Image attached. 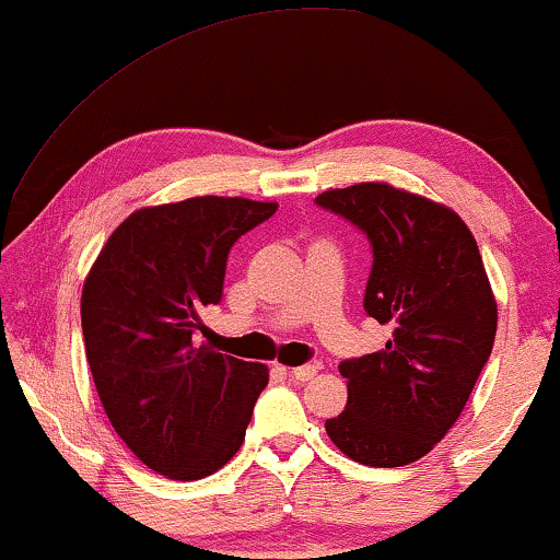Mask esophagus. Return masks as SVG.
<instances>
[{
	"label": "esophagus",
	"instance_id": "obj_1",
	"mask_svg": "<svg viewBox=\"0 0 560 560\" xmlns=\"http://www.w3.org/2000/svg\"><path fill=\"white\" fill-rule=\"evenodd\" d=\"M317 370H319L317 365H299V368H291L289 375L294 377V381H302L304 383V381H312V377L317 375Z\"/></svg>",
	"mask_w": 560,
	"mask_h": 560
}]
</instances>
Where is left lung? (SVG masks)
I'll return each mask as SVG.
<instances>
[{
  "label": "left lung",
  "instance_id": "obj_1",
  "mask_svg": "<svg viewBox=\"0 0 560 560\" xmlns=\"http://www.w3.org/2000/svg\"><path fill=\"white\" fill-rule=\"evenodd\" d=\"M319 208L368 235L365 312L390 329L383 350L340 362L348 406L332 444L368 467L427 456L467 406L498 332V302L467 223L388 183L327 190Z\"/></svg>",
  "mask_w": 560,
  "mask_h": 560
}]
</instances>
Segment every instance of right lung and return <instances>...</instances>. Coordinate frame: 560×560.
<instances>
[{
	"label": "right lung",
	"mask_w": 560,
	"mask_h": 560,
	"mask_svg": "<svg viewBox=\"0 0 560 560\" xmlns=\"http://www.w3.org/2000/svg\"><path fill=\"white\" fill-rule=\"evenodd\" d=\"M277 202L190 198L131 212L83 283L81 322L116 434L167 479H202L238 452L269 368L195 342L223 296L233 243Z\"/></svg>",
	"instance_id": "add662e5"
}]
</instances>
